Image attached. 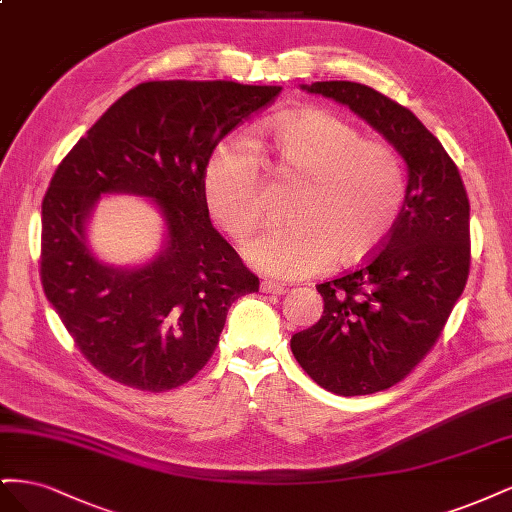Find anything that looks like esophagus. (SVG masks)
<instances>
[{
  "mask_svg": "<svg viewBox=\"0 0 512 512\" xmlns=\"http://www.w3.org/2000/svg\"><path fill=\"white\" fill-rule=\"evenodd\" d=\"M260 290L267 292V294H286V288L280 286V284H275V282H262Z\"/></svg>",
  "mask_w": 512,
  "mask_h": 512,
  "instance_id": "34e87169",
  "label": "esophagus"
}]
</instances>
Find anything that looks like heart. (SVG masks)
Returning <instances> with one entry per match:
<instances>
[{
    "mask_svg": "<svg viewBox=\"0 0 512 512\" xmlns=\"http://www.w3.org/2000/svg\"><path fill=\"white\" fill-rule=\"evenodd\" d=\"M277 177L301 179L288 224L245 245L254 267L282 280L320 273L331 260L356 262L391 235L406 198V170L384 143L365 141L329 111H305L265 123L258 134ZM207 207L230 237L245 239L265 215V179L254 149L228 138L205 170Z\"/></svg>",
    "mask_w": 512,
    "mask_h": 512,
    "instance_id": "heart-1",
    "label": "heart"
}]
</instances>
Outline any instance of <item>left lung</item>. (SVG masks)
I'll list each match as a JSON object with an SVG mask.
<instances>
[{
    "label": "left lung",
    "mask_w": 512,
    "mask_h": 512,
    "mask_svg": "<svg viewBox=\"0 0 512 512\" xmlns=\"http://www.w3.org/2000/svg\"><path fill=\"white\" fill-rule=\"evenodd\" d=\"M350 106L408 164L391 235L361 267L318 284L320 320L294 333V359L322 389L352 397L391 389L436 346L470 275V200L459 168L412 111L350 81L303 87Z\"/></svg>",
    "instance_id": "left-lung-1"
}]
</instances>
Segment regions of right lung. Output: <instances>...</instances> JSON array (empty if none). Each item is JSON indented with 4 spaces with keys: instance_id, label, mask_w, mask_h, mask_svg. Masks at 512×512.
I'll use <instances>...</instances> for the list:
<instances>
[{
    "instance_id": "1",
    "label": "right lung",
    "mask_w": 512,
    "mask_h": 512,
    "mask_svg": "<svg viewBox=\"0 0 512 512\" xmlns=\"http://www.w3.org/2000/svg\"><path fill=\"white\" fill-rule=\"evenodd\" d=\"M280 87L149 81L123 94L59 162L42 200L40 282L76 348L100 374L138 391L190 382L218 348L230 303L258 277L211 226L205 170L222 138ZM157 200L169 239L141 270L88 254L84 220L100 193Z\"/></svg>"
}]
</instances>
